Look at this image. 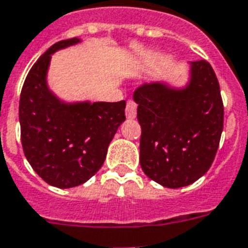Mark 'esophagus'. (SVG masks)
<instances>
[{"label": "esophagus", "instance_id": "esophagus-1", "mask_svg": "<svg viewBox=\"0 0 248 248\" xmlns=\"http://www.w3.org/2000/svg\"><path fill=\"white\" fill-rule=\"evenodd\" d=\"M125 115L128 119H134L137 115V103L129 99L125 106Z\"/></svg>", "mask_w": 248, "mask_h": 248}]
</instances>
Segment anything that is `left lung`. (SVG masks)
<instances>
[{
    "mask_svg": "<svg viewBox=\"0 0 248 248\" xmlns=\"http://www.w3.org/2000/svg\"><path fill=\"white\" fill-rule=\"evenodd\" d=\"M141 125L140 163L147 177L177 189L201 178L214 163L224 128V105L214 68L191 62L184 90L145 84L133 94Z\"/></svg>",
    "mask_w": 248,
    "mask_h": 248,
    "instance_id": "left-lung-1",
    "label": "left lung"
}]
</instances>
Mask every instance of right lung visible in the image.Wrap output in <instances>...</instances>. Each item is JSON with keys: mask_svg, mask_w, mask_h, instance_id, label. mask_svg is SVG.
Segmentation results:
<instances>
[{"mask_svg": "<svg viewBox=\"0 0 248 248\" xmlns=\"http://www.w3.org/2000/svg\"><path fill=\"white\" fill-rule=\"evenodd\" d=\"M78 42L68 38L50 46L27 75L19 101L20 140L33 170L61 189L86 182L106 159L107 147L125 120V101L64 105L46 86L54 51Z\"/></svg>", "mask_w": 248, "mask_h": 248, "instance_id": "right-lung-1", "label": "right lung"}]
</instances>
